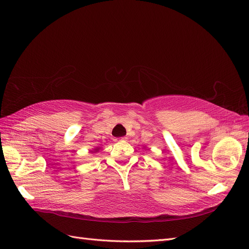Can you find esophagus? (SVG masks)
Masks as SVG:
<instances>
[{"label":"esophagus","instance_id":"1","mask_svg":"<svg viewBox=\"0 0 249 249\" xmlns=\"http://www.w3.org/2000/svg\"><path fill=\"white\" fill-rule=\"evenodd\" d=\"M126 138L125 137H122V138H116L114 139V141H124Z\"/></svg>","mask_w":249,"mask_h":249}]
</instances>
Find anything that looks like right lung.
I'll return each instance as SVG.
<instances>
[{
	"instance_id": "right-lung-1",
	"label": "right lung",
	"mask_w": 249,
	"mask_h": 249,
	"mask_svg": "<svg viewBox=\"0 0 249 249\" xmlns=\"http://www.w3.org/2000/svg\"><path fill=\"white\" fill-rule=\"evenodd\" d=\"M101 149H102L101 146H96V147H94L92 150H90V153H91V154H95V153H97V152H100Z\"/></svg>"
}]
</instances>
